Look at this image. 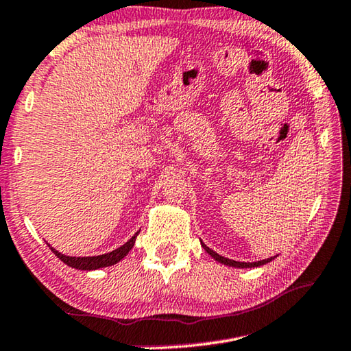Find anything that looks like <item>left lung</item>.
<instances>
[{
  "label": "left lung",
  "mask_w": 351,
  "mask_h": 351,
  "mask_svg": "<svg viewBox=\"0 0 351 351\" xmlns=\"http://www.w3.org/2000/svg\"><path fill=\"white\" fill-rule=\"evenodd\" d=\"M202 247L208 252V254L213 256V258L217 261V263L223 264V265H228V267H236V269H252V267H261L264 264H269L270 261H274L276 256H274V258H269V259H263V261H258V263H239V261H232V259H228L225 258V256H220L219 253H215L214 250H210L209 247L204 245V242H202Z\"/></svg>",
  "instance_id": "1"
}]
</instances>
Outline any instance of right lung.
<instances>
[{
	"instance_id": "add662e5",
	"label": "right lung",
	"mask_w": 351,
	"mask_h": 351,
	"mask_svg": "<svg viewBox=\"0 0 351 351\" xmlns=\"http://www.w3.org/2000/svg\"><path fill=\"white\" fill-rule=\"evenodd\" d=\"M138 232H141V231H137L136 234L130 239V241L123 243V245L119 247L117 250H114V252L98 254V256H66V254L59 253L56 248L49 247V243H48V247L51 248V252L56 256H58V258L62 261L64 264L71 267V269L98 270V269H103V267H109V265H114L117 263H120V261L123 259L128 253H130V250L134 247L136 237H137Z\"/></svg>"
}]
</instances>
